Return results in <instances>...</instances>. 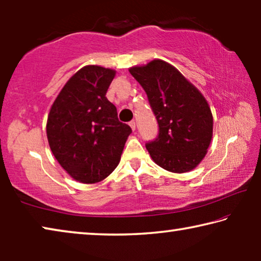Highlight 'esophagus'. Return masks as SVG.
<instances>
[{
  "instance_id": "1",
  "label": "esophagus",
  "mask_w": 261,
  "mask_h": 261,
  "mask_svg": "<svg viewBox=\"0 0 261 261\" xmlns=\"http://www.w3.org/2000/svg\"><path fill=\"white\" fill-rule=\"evenodd\" d=\"M129 125L131 126L132 131H135V130H136V122H135V121H131V122L129 123Z\"/></svg>"
}]
</instances>
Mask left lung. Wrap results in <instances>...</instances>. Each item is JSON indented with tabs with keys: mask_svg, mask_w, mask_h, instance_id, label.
Listing matches in <instances>:
<instances>
[{
	"mask_svg": "<svg viewBox=\"0 0 261 261\" xmlns=\"http://www.w3.org/2000/svg\"><path fill=\"white\" fill-rule=\"evenodd\" d=\"M129 71L146 92L159 124L158 138L146 144L152 160L171 173L194 169L213 136V116L204 95L162 60Z\"/></svg>",
	"mask_w": 261,
	"mask_h": 261,
	"instance_id": "8db88e82",
	"label": "left lung"
}]
</instances>
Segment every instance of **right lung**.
Segmentation results:
<instances>
[{
	"mask_svg": "<svg viewBox=\"0 0 261 261\" xmlns=\"http://www.w3.org/2000/svg\"><path fill=\"white\" fill-rule=\"evenodd\" d=\"M116 74L113 69L86 65L73 74L53 103L47 138L61 167L81 183L105 179L117 167L131 127L118 121L106 98Z\"/></svg>",
	"mask_w": 261,
	"mask_h": 261,
	"instance_id": "add662e5",
	"label": "right lung"
}]
</instances>
